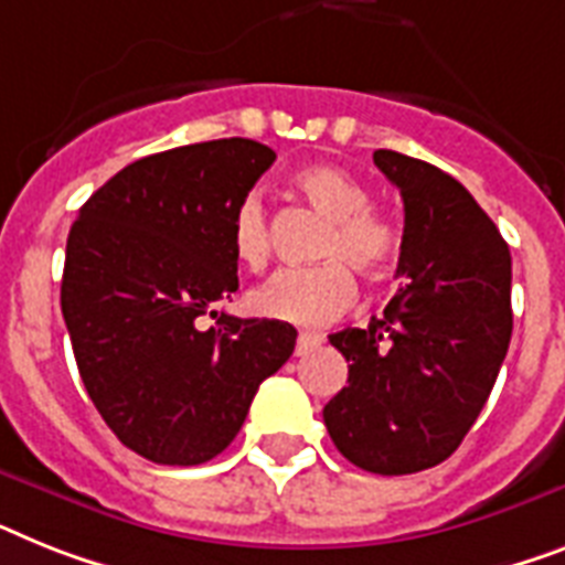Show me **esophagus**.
Instances as JSON below:
<instances>
[{"instance_id":"obj_1","label":"esophagus","mask_w":565,"mask_h":565,"mask_svg":"<svg viewBox=\"0 0 565 565\" xmlns=\"http://www.w3.org/2000/svg\"><path fill=\"white\" fill-rule=\"evenodd\" d=\"M323 343V334H311V332H302L300 338H297V349H294V355H309L311 349H317Z\"/></svg>"}]
</instances>
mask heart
<instances>
[{
  "mask_svg": "<svg viewBox=\"0 0 565 565\" xmlns=\"http://www.w3.org/2000/svg\"><path fill=\"white\" fill-rule=\"evenodd\" d=\"M291 184L326 216L315 250L317 259L326 263L274 274L250 294V309L268 320L311 329L343 315L355 300V279L348 264L366 279H381L393 271L401 254V233L390 218L370 207V190L340 167H302L291 175ZM231 250L250 271L268 263L271 225L259 193H245L233 207Z\"/></svg>",
  "mask_w": 565,
  "mask_h": 565,
  "instance_id": "b5f03b06",
  "label": "heart"
}]
</instances>
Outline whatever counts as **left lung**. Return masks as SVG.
I'll return each instance as SVG.
<instances>
[{"label": "left lung", "mask_w": 565, "mask_h": 565, "mask_svg": "<svg viewBox=\"0 0 565 565\" xmlns=\"http://www.w3.org/2000/svg\"><path fill=\"white\" fill-rule=\"evenodd\" d=\"M372 158L404 199V286L384 317L329 334L349 381L323 422L352 465L401 477L454 454L491 395L514 329L511 254L454 175L393 149Z\"/></svg>", "instance_id": "8db88e82"}]
</instances>
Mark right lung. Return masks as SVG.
Listing matches in <instances>:
<instances>
[{"label":"right lung","mask_w":565,"mask_h":565,"mask_svg":"<svg viewBox=\"0 0 565 565\" xmlns=\"http://www.w3.org/2000/svg\"><path fill=\"white\" fill-rule=\"evenodd\" d=\"M277 152L248 138L190 143L111 175L65 245L74 361L109 430L156 465H202L236 439L265 377L291 358L279 320L198 317L236 288L231 213Z\"/></svg>","instance_id":"right-lung-1"}]
</instances>
